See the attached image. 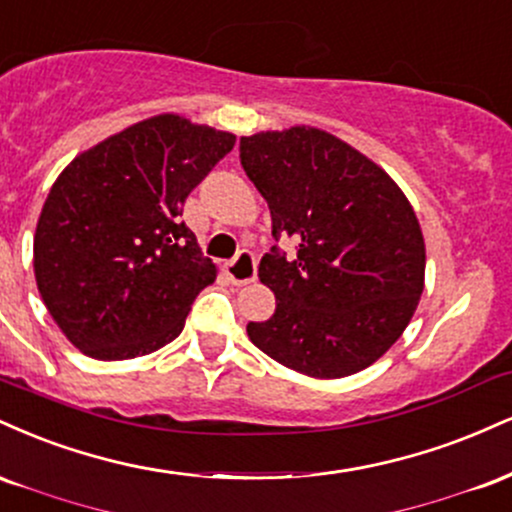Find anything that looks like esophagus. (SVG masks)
Segmentation results:
<instances>
[{
    "mask_svg": "<svg viewBox=\"0 0 512 512\" xmlns=\"http://www.w3.org/2000/svg\"><path fill=\"white\" fill-rule=\"evenodd\" d=\"M222 270H225L227 280H230L232 285H246V282L256 280V258L251 251H239L237 258L225 263Z\"/></svg>",
    "mask_w": 512,
    "mask_h": 512,
    "instance_id": "esophagus-1",
    "label": "esophagus"
}]
</instances>
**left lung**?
<instances>
[{
    "label": "left lung",
    "mask_w": 512,
    "mask_h": 512,
    "mask_svg": "<svg viewBox=\"0 0 512 512\" xmlns=\"http://www.w3.org/2000/svg\"><path fill=\"white\" fill-rule=\"evenodd\" d=\"M246 177L268 201L278 246L258 278L275 314L246 326L261 352L314 378L352 376L381 359L424 292L426 249L417 215L374 160L328 131L292 126L242 136Z\"/></svg>",
    "instance_id": "left-lung-1"
}]
</instances>
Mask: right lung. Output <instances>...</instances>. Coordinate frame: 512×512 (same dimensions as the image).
<instances>
[{
  "label": "right lung",
  "instance_id": "obj_1",
  "mask_svg": "<svg viewBox=\"0 0 512 512\" xmlns=\"http://www.w3.org/2000/svg\"><path fill=\"white\" fill-rule=\"evenodd\" d=\"M234 141L230 131L158 114L64 167L35 227L33 268L71 345L117 362L182 333L196 294L218 270L179 215Z\"/></svg>",
  "mask_w": 512,
  "mask_h": 512
}]
</instances>
